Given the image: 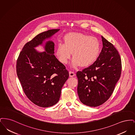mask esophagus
<instances>
[{
  "mask_svg": "<svg viewBox=\"0 0 135 135\" xmlns=\"http://www.w3.org/2000/svg\"><path fill=\"white\" fill-rule=\"evenodd\" d=\"M75 75V74L74 72L73 71H70L69 72V76L70 77H73Z\"/></svg>",
  "mask_w": 135,
  "mask_h": 135,
  "instance_id": "1",
  "label": "esophagus"
}]
</instances>
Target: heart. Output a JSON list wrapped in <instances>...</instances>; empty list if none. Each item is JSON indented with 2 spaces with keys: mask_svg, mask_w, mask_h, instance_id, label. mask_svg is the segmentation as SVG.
I'll use <instances>...</instances> for the list:
<instances>
[{
  "mask_svg": "<svg viewBox=\"0 0 135 135\" xmlns=\"http://www.w3.org/2000/svg\"><path fill=\"white\" fill-rule=\"evenodd\" d=\"M64 43H58L56 55L63 64L67 63L72 52L71 66L88 67L96 61L101 50L99 40L81 33H70L64 38Z\"/></svg>",
  "mask_w": 135,
  "mask_h": 135,
  "instance_id": "b5f03b06",
  "label": "heart"
}]
</instances>
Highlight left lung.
<instances>
[{
    "instance_id": "8db88e82",
    "label": "left lung",
    "mask_w": 135,
    "mask_h": 135,
    "mask_svg": "<svg viewBox=\"0 0 135 135\" xmlns=\"http://www.w3.org/2000/svg\"><path fill=\"white\" fill-rule=\"evenodd\" d=\"M101 37L103 48L96 61L76 73L79 100L90 107L100 106L109 99L122 73L118 52L111 43Z\"/></svg>"
}]
</instances>
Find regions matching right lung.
<instances>
[{"mask_svg": "<svg viewBox=\"0 0 135 135\" xmlns=\"http://www.w3.org/2000/svg\"><path fill=\"white\" fill-rule=\"evenodd\" d=\"M59 30L51 29L36 35L24 46L17 61V74L24 93L32 103L41 107L58 103L69 74L54 55L52 41L45 42V51L39 52L34 48Z\"/></svg>", "mask_w": 135, "mask_h": 135, "instance_id": "obj_1", "label": "right lung"}]
</instances>
